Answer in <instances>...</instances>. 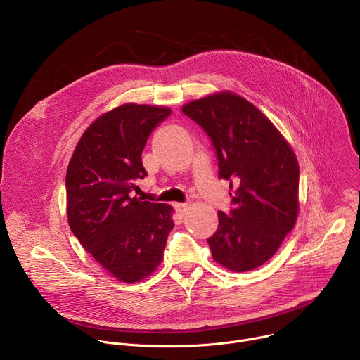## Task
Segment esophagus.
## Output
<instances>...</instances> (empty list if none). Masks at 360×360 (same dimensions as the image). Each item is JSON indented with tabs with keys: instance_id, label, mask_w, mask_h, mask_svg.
Instances as JSON below:
<instances>
[{
	"instance_id": "obj_1",
	"label": "esophagus",
	"mask_w": 360,
	"mask_h": 360,
	"mask_svg": "<svg viewBox=\"0 0 360 360\" xmlns=\"http://www.w3.org/2000/svg\"><path fill=\"white\" fill-rule=\"evenodd\" d=\"M175 210L179 212L181 217H184L188 211V203H175Z\"/></svg>"
}]
</instances>
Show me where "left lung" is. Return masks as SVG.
I'll return each instance as SVG.
<instances>
[{
    "label": "left lung",
    "mask_w": 360,
    "mask_h": 360,
    "mask_svg": "<svg viewBox=\"0 0 360 360\" xmlns=\"http://www.w3.org/2000/svg\"><path fill=\"white\" fill-rule=\"evenodd\" d=\"M182 112L207 132L219 178L235 186L229 212H218V229L207 239L212 258L233 272L264 265L297 217L299 165L292 148L258 108L232 92L192 101Z\"/></svg>",
    "instance_id": "obj_1"
}]
</instances>
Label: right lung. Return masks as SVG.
I'll return each mask as SVG.
<instances>
[{
    "instance_id": "obj_1",
    "label": "right lung",
    "mask_w": 360,
    "mask_h": 360,
    "mask_svg": "<svg viewBox=\"0 0 360 360\" xmlns=\"http://www.w3.org/2000/svg\"><path fill=\"white\" fill-rule=\"evenodd\" d=\"M171 110L125 104L89 125L65 178L72 233L117 279L134 283L158 268L174 228L172 208L136 198L145 143Z\"/></svg>"
}]
</instances>
